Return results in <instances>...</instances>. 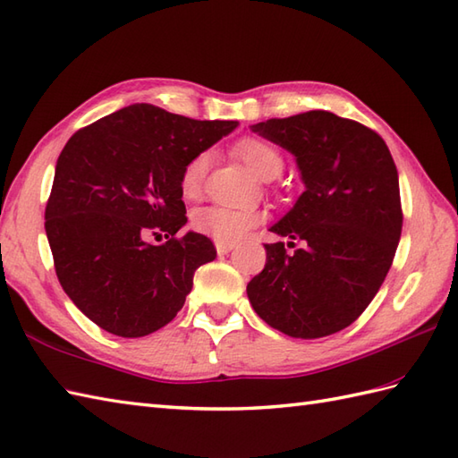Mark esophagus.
<instances>
[{"label": "esophagus", "instance_id": "34e87169", "mask_svg": "<svg viewBox=\"0 0 458 458\" xmlns=\"http://www.w3.org/2000/svg\"><path fill=\"white\" fill-rule=\"evenodd\" d=\"M236 248V244H224V242H216V251H218V256H226V254H230L232 250Z\"/></svg>", "mask_w": 458, "mask_h": 458}]
</instances>
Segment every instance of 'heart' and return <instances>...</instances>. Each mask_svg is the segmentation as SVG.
<instances>
[{
	"label": "heart",
	"instance_id": "obj_1",
	"mask_svg": "<svg viewBox=\"0 0 458 458\" xmlns=\"http://www.w3.org/2000/svg\"><path fill=\"white\" fill-rule=\"evenodd\" d=\"M238 157L256 177L269 181L276 179L284 169V157L274 145L258 140H240L234 148ZM208 153H197L187 161L179 179V187L184 199H197L202 191L204 174L208 169ZM259 222V214L251 208H230V207H204L192 214V228L199 234L208 236L224 244H234L244 238L248 232Z\"/></svg>",
	"mask_w": 458,
	"mask_h": 458
}]
</instances>
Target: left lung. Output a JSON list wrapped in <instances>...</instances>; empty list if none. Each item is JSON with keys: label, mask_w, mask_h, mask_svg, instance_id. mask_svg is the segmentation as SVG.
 <instances>
[{"label": "left lung", "mask_w": 458, "mask_h": 458, "mask_svg": "<svg viewBox=\"0 0 458 458\" xmlns=\"http://www.w3.org/2000/svg\"><path fill=\"white\" fill-rule=\"evenodd\" d=\"M295 157L305 191L269 230L266 267L248 284L259 318L293 338L352 325L382 287L402 236L400 179L386 141L366 125L310 110L250 125Z\"/></svg>", "instance_id": "8db88e82"}]
</instances>
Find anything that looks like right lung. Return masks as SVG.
Masks as SVG:
<instances>
[{
	"instance_id": "obj_1",
	"label": "right lung",
	"mask_w": 458,
	"mask_h": 458,
	"mask_svg": "<svg viewBox=\"0 0 458 458\" xmlns=\"http://www.w3.org/2000/svg\"><path fill=\"white\" fill-rule=\"evenodd\" d=\"M238 122H200L131 104L76 131L58 155L45 232L56 277L92 323L123 338L174 318L192 276L216 258L189 230L181 171ZM149 235H165L157 247Z\"/></svg>"
}]
</instances>
